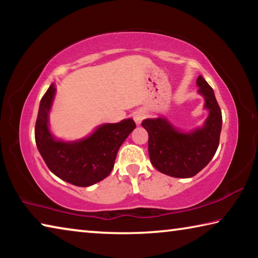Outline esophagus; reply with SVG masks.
<instances>
[{"mask_svg": "<svg viewBox=\"0 0 258 258\" xmlns=\"http://www.w3.org/2000/svg\"><path fill=\"white\" fill-rule=\"evenodd\" d=\"M133 118H134V121L137 123V125H140L142 123L143 118H145V112H143L142 110H138L135 111L133 113Z\"/></svg>", "mask_w": 258, "mask_h": 258, "instance_id": "1", "label": "esophagus"}]
</instances>
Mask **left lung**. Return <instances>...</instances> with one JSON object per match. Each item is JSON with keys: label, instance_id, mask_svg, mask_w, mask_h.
<instances>
[{"label": "left lung", "instance_id": "8db88e82", "mask_svg": "<svg viewBox=\"0 0 258 258\" xmlns=\"http://www.w3.org/2000/svg\"><path fill=\"white\" fill-rule=\"evenodd\" d=\"M198 94L204 98L207 118L200 127L183 131L167 117L146 118L142 126L149 134L148 150L151 164L160 173L178 178L198 174L212 160L218 148L222 130V112L215 94L205 78H197Z\"/></svg>", "mask_w": 258, "mask_h": 258}]
</instances>
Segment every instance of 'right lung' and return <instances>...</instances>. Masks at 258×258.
Segmentation results:
<instances>
[{
    "label": "right lung",
    "instance_id": "right-lung-1",
    "mask_svg": "<svg viewBox=\"0 0 258 258\" xmlns=\"http://www.w3.org/2000/svg\"><path fill=\"white\" fill-rule=\"evenodd\" d=\"M56 89L51 84L38 108L35 141L43 160L54 175L76 186H90L112 171L117 152L135 128L132 118L97 126L85 138L64 141L51 132L49 117Z\"/></svg>",
    "mask_w": 258,
    "mask_h": 258
}]
</instances>
